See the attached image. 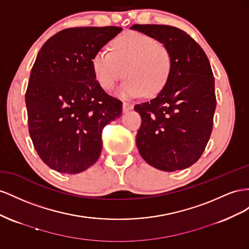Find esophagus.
<instances>
[{
  "label": "esophagus",
  "mask_w": 249,
  "mask_h": 249,
  "mask_svg": "<svg viewBox=\"0 0 249 249\" xmlns=\"http://www.w3.org/2000/svg\"><path fill=\"white\" fill-rule=\"evenodd\" d=\"M132 108H133V104L126 103V102L123 103V111H128V110H130Z\"/></svg>",
  "instance_id": "34e87169"
}]
</instances>
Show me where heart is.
Segmentation results:
<instances>
[{"instance_id":"obj_1","label":"heart","mask_w":249,"mask_h":249,"mask_svg":"<svg viewBox=\"0 0 249 249\" xmlns=\"http://www.w3.org/2000/svg\"><path fill=\"white\" fill-rule=\"evenodd\" d=\"M96 80L110 90L123 77L127 79L119 89L120 96L137 98L154 95L164 88L172 68L168 48L140 32H128L119 37L112 47L98 50L91 60Z\"/></svg>"}]
</instances>
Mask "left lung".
<instances>
[{
  "mask_svg": "<svg viewBox=\"0 0 249 249\" xmlns=\"http://www.w3.org/2000/svg\"><path fill=\"white\" fill-rule=\"evenodd\" d=\"M131 30L165 45L172 68L155 98L134 106L142 124L137 147L147 164L166 172L189 168L210 140L216 109L215 80L202 48L189 34L167 25H133Z\"/></svg>",
  "mask_w": 249,
  "mask_h": 249,
  "instance_id": "left-lung-1",
  "label": "left lung"
}]
</instances>
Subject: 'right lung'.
Masks as SVG:
<instances>
[{"mask_svg":"<svg viewBox=\"0 0 249 249\" xmlns=\"http://www.w3.org/2000/svg\"><path fill=\"white\" fill-rule=\"evenodd\" d=\"M121 31L69 28L39 50L25 96L28 124L35 150L55 171L77 174L93 166L103 128L122 113V102L105 93L91 66L98 50Z\"/></svg>","mask_w":249,"mask_h":249,"instance_id":"add662e5","label":"right lung"}]
</instances>
